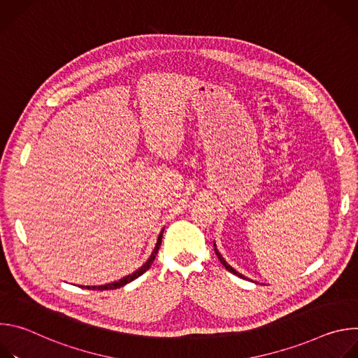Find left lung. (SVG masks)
I'll list each match as a JSON object with an SVG mask.
<instances>
[{"instance_id":"obj_1","label":"left lung","mask_w":358,"mask_h":358,"mask_svg":"<svg viewBox=\"0 0 358 358\" xmlns=\"http://www.w3.org/2000/svg\"><path fill=\"white\" fill-rule=\"evenodd\" d=\"M214 250H215V255H217V257H218V259H220V262L224 265V268L228 271V272H231V273H234V275H236L238 278H242V279H248L246 276H243L242 273H239L238 271H235L225 259H224V257H222V255H221V252L218 250V248H217V245H215V242H214ZM249 280V279H248Z\"/></svg>"}]
</instances>
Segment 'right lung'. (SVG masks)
<instances>
[{"instance_id":"add662e5","label":"right lung","mask_w":358,"mask_h":358,"mask_svg":"<svg viewBox=\"0 0 358 358\" xmlns=\"http://www.w3.org/2000/svg\"><path fill=\"white\" fill-rule=\"evenodd\" d=\"M163 232H164V229L160 232V235H159V238H157V242H156V246H155V249H152V252H151V255H150V258H148L137 271H134L133 273H130V275H127V276H124V278H122V279H119V280H116V282H112V283H108V285H100V286H83V289H92V290H110V289H119V287H122V286H124V285L133 282V280L137 279L138 276H141L145 271H148V268L151 266V264L155 262V259H156V255H157V252H159V249H160V245H162Z\"/></svg>"}]
</instances>
